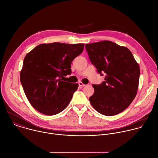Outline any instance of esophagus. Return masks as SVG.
Here are the masks:
<instances>
[{"label":"esophagus","mask_w":158,"mask_h":158,"mask_svg":"<svg viewBox=\"0 0 158 158\" xmlns=\"http://www.w3.org/2000/svg\"><path fill=\"white\" fill-rule=\"evenodd\" d=\"M78 84H79V85L80 86V87H85L86 85H85V84H84L82 82H79V83H78Z\"/></svg>","instance_id":"esophagus-1"}]
</instances>
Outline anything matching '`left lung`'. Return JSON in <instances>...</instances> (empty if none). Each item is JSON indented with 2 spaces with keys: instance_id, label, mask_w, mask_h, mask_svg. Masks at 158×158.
Listing matches in <instances>:
<instances>
[{
  "instance_id": "1",
  "label": "left lung",
  "mask_w": 158,
  "mask_h": 158,
  "mask_svg": "<svg viewBox=\"0 0 158 158\" xmlns=\"http://www.w3.org/2000/svg\"><path fill=\"white\" fill-rule=\"evenodd\" d=\"M90 60L105 81L93 84L94 93L89 98L100 114L113 116L125 110L135 98L139 87L140 68L131 52L109 40L85 45Z\"/></svg>"
}]
</instances>
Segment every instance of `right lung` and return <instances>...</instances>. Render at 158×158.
<instances>
[{"instance_id":"add662e5","label":"right lung","mask_w":158,"mask_h":158,"mask_svg":"<svg viewBox=\"0 0 158 158\" xmlns=\"http://www.w3.org/2000/svg\"><path fill=\"white\" fill-rule=\"evenodd\" d=\"M84 44H42L28 53L23 61L20 81L34 108L52 116L63 111L78 87L64 81L71 74L73 60L84 50Z\"/></svg>"}]
</instances>
